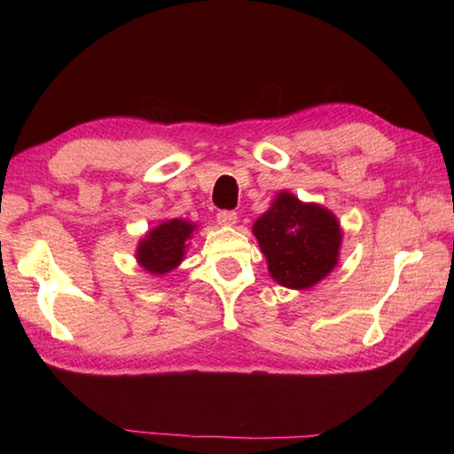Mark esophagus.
<instances>
[{
  "label": "esophagus",
  "instance_id": "obj_1",
  "mask_svg": "<svg viewBox=\"0 0 454 454\" xmlns=\"http://www.w3.org/2000/svg\"><path fill=\"white\" fill-rule=\"evenodd\" d=\"M216 220L220 226H234L238 222V215L234 210H220L216 215Z\"/></svg>",
  "mask_w": 454,
  "mask_h": 454
}]
</instances>
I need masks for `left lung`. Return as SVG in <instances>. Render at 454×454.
<instances>
[{
  "label": "left lung",
  "instance_id": "left-lung-1",
  "mask_svg": "<svg viewBox=\"0 0 454 454\" xmlns=\"http://www.w3.org/2000/svg\"><path fill=\"white\" fill-rule=\"evenodd\" d=\"M252 232L267 259L269 275L281 286L308 291L330 275L343 242L340 220L317 202L278 191Z\"/></svg>",
  "mask_w": 454,
  "mask_h": 454
}]
</instances>
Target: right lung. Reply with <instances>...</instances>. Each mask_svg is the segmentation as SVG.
<instances>
[{
  "mask_svg": "<svg viewBox=\"0 0 454 454\" xmlns=\"http://www.w3.org/2000/svg\"><path fill=\"white\" fill-rule=\"evenodd\" d=\"M199 226L191 220L169 218L148 230L137 246V262L144 271L161 277L181 265L189 239Z\"/></svg>",
  "mask_w": 454,
  "mask_h": 454,
  "instance_id": "add662e5",
  "label": "right lung"
}]
</instances>
